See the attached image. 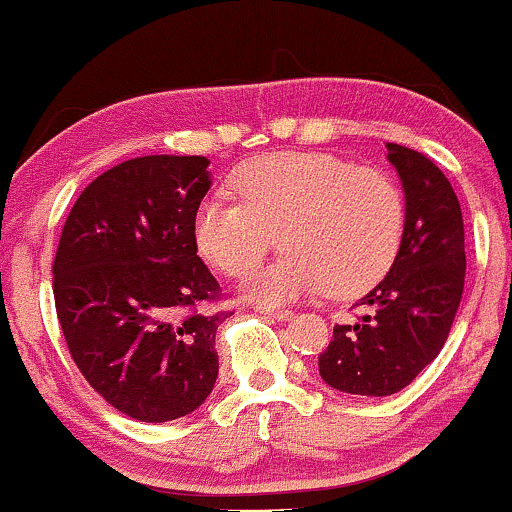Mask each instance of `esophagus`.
<instances>
[{
	"instance_id": "34e87169",
	"label": "esophagus",
	"mask_w": 512,
	"mask_h": 512,
	"mask_svg": "<svg viewBox=\"0 0 512 512\" xmlns=\"http://www.w3.org/2000/svg\"><path fill=\"white\" fill-rule=\"evenodd\" d=\"M256 313H261V315H265V317H272V320H277V322L291 320V317H294V313H291V310H275V308H263V305H258V308H256Z\"/></svg>"
}]
</instances>
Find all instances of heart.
<instances>
[{
  "instance_id": "obj_1",
  "label": "heart",
  "mask_w": 512,
  "mask_h": 512,
  "mask_svg": "<svg viewBox=\"0 0 512 512\" xmlns=\"http://www.w3.org/2000/svg\"><path fill=\"white\" fill-rule=\"evenodd\" d=\"M230 192L199 202L192 235L199 254L237 275L280 242L289 251L244 275L242 296L291 303L329 289L357 294L386 275L404 230L393 178L334 155L275 152L244 164Z\"/></svg>"
}]
</instances>
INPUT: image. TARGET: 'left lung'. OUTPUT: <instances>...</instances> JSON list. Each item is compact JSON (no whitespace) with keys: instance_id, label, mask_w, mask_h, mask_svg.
<instances>
[{"instance_id":"1","label":"left lung","mask_w":512,"mask_h":512,"mask_svg":"<svg viewBox=\"0 0 512 512\" xmlns=\"http://www.w3.org/2000/svg\"><path fill=\"white\" fill-rule=\"evenodd\" d=\"M404 192V230L388 275L360 298L367 315L336 324L320 355L322 381L350 395L400 393L440 355L466 277L456 192L421 152L386 143Z\"/></svg>"}]
</instances>
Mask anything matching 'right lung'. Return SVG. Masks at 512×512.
I'll use <instances>...</instances> for the list:
<instances>
[{"label": "right lung", "instance_id": "add662e5", "mask_svg": "<svg viewBox=\"0 0 512 512\" xmlns=\"http://www.w3.org/2000/svg\"><path fill=\"white\" fill-rule=\"evenodd\" d=\"M209 188L207 157H136L86 185L63 225L53 298L65 343L89 386L136 421H174L214 390L230 313L197 310L218 282L192 235Z\"/></svg>", "mask_w": 512, "mask_h": 512}]
</instances>
